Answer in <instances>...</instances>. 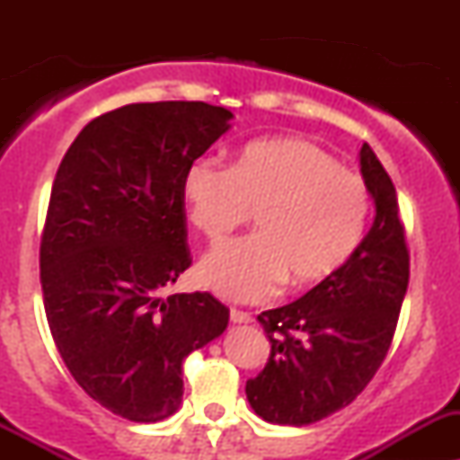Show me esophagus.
Listing matches in <instances>:
<instances>
[{
    "instance_id": "34e87169",
    "label": "esophagus",
    "mask_w": 460,
    "mask_h": 460,
    "mask_svg": "<svg viewBox=\"0 0 460 460\" xmlns=\"http://www.w3.org/2000/svg\"><path fill=\"white\" fill-rule=\"evenodd\" d=\"M231 323H235V324H247V323H253V316L252 314H247V312H240V309H231Z\"/></svg>"
}]
</instances>
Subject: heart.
Wrapping results in <instances>:
<instances>
[{
    "label": "heart",
    "mask_w": 460,
    "mask_h": 460,
    "mask_svg": "<svg viewBox=\"0 0 460 460\" xmlns=\"http://www.w3.org/2000/svg\"><path fill=\"white\" fill-rule=\"evenodd\" d=\"M191 225L220 244L256 213L258 234L208 253L200 280L235 303H258L341 271L365 238L369 191L327 151L305 140L249 142L234 164L200 157L182 178Z\"/></svg>",
    "instance_id": "obj_1"
}]
</instances>
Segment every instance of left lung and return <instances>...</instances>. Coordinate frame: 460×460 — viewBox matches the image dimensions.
<instances>
[{"label":"left lung","mask_w":460,"mask_h":460,"mask_svg":"<svg viewBox=\"0 0 460 460\" xmlns=\"http://www.w3.org/2000/svg\"><path fill=\"white\" fill-rule=\"evenodd\" d=\"M360 173L376 217L349 262L285 307L258 316L271 342L247 398L267 423L312 425L349 405L383 365L410 282L405 226L392 178L369 144Z\"/></svg>","instance_id":"left-lung-1"}]
</instances>
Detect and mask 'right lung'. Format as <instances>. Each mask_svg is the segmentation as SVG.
Here are the masks:
<instances>
[{
    "label": "right lung",
    "instance_id": "add662e5",
    "mask_svg": "<svg viewBox=\"0 0 460 460\" xmlns=\"http://www.w3.org/2000/svg\"><path fill=\"white\" fill-rule=\"evenodd\" d=\"M234 118L207 102H144L91 119L68 146L40 244L44 309L82 389L122 419L182 402V363L220 336L211 294L164 289L191 267L182 178Z\"/></svg>",
    "mask_w": 460,
    "mask_h": 460
}]
</instances>
